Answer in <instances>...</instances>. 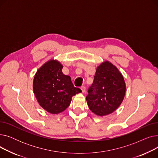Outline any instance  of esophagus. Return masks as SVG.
I'll return each instance as SVG.
<instances>
[{"instance_id":"1","label":"esophagus","mask_w":158,"mask_h":158,"mask_svg":"<svg viewBox=\"0 0 158 158\" xmlns=\"http://www.w3.org/2000/svg\"><path fill=\"white\" fill-rule=\"evenodd\" d=\"M81 90H82V93H85L86 92V87H85V86H82V87H81Z\"/></svg>"}]
</instances>
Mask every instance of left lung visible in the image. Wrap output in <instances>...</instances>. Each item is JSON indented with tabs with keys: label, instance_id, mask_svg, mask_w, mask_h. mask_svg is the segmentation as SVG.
I'll return each mask as SVG.
<instances>
[{
	"label": "left lung",
	"instance_id": "1",
	"mask_svg": "<svg viewBox=\"0 0 158 158\" xmlns=\"http://www.w3.org/2000/svg\"><path fill=\"white\" fill-rule=\"evenodd\" d=\"M126 92L123 76L109 61L98 66L86 101L89 110L99 117L113 113L122 104Z\"/></svg>",
	"mask_w": 158,
	"mask_h": 158
}]
</instances>
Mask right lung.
Wrapping results in <instances>:
<instances>
[{"label":"right lung","mask_w":158,"mask_h":158,"mask_svg":"<svg viewBox=\"0 0 158 158\" xmlns=\"http://www.w3.org/2000/svg\"><path fill=\"white\" fill-rule=\"evenodd\" d=\"M63 67L59 61L50 60L38 69L33 79V92L38 104L52 114L64 111L72 97L81 92L74 87L70 77L63 74Z\"/></svg>","instance_id":"right-lung-1"}]
</instances>
